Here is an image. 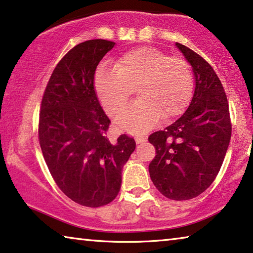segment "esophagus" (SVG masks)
I'll return each instance as SVG.
<instances>
[{
	"label": "esophagus",
	"instance_id": "obj_1",
	"mask_svg": "<svg viewBox=\"0 0 253 253\" xmlns=\"http://www.w3.org/2000/svg\"><path fill=\"white\" fill-rule=\"evenodd\" d=\"M135 141L137 144H141V143L146 142V137L142 134H136L135 135Z\"/></svg>",
	"mask_w": 253,
	"mask_h": 253
}]
</instances>
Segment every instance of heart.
Masks as SVG:
<instances>
[{"mask_svg":"<svg viewBox=\"0 0 253 253\" xmlns=\"http://www.w3.org/2000/svg\"><path fill=\"white\" fill-rule=\"evenodd\" d=\"M192 81L191 67L184 58L138 47L126 51L115 67H101L95 89L108 115L116 117L136 87L139 99L119 116L117 124L128 133H142L162 118L182 114L191 98Z\"/></svg>","mask_w":253,"mask_h":253,"instance_id":"1","label":"heart"}]
</instances>
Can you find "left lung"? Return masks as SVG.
Returning a JSON list of instances; mask_svg holds the SVG:
<instances>
[{
	"label": "left lung",
	"instance_id": "left-lung-1",
	"mask_svg": "<svg viewBox=\"0 0 253 253\" xmlns=\"http://www.w3.org/2000/svg\"><path fill=\"white\" fill-rule=\"evenodd\" d=\"M175 46L192 67L195 91L181 117L148 137L156 150L148 171L163 196L187 200L197 197L215 180L232 125L226 94L213 67L190 48L179 42Z\"/></svg>",
	"mask_w": 253,
	"mask_h": 253
}]
</instances>
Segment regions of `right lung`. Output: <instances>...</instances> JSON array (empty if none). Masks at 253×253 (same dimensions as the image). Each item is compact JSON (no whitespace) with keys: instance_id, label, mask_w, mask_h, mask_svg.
<instances>
[{"instance_id":"obj_1","label":"right lung","mask_w":253,"mask_h":253,"mask_svg":"<svg viewBox=\"0 0 253 253\" xmlns=\"http://www.w3.org/2000/svg\"><path fill=\"white\" fill-rule=\"evenodd\" d=\"M114 42L79 43L57 64L46 86L39 114V144L56 184L86 207L111 203L122 186V170L136 143L125 134L111 142L110 120L94 90L98 64Z\"/></svg>"}]
</instances>
